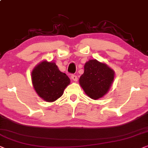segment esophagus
Here are the masks:
<instances>
[{
  "label": "esophagus",
  "mask_w": 148,
  "mask_h": 148,
  "mask_svg": "<svg viewBox=\"0 0 148 148\" xmlns=\"http://www.w3.org/2000/svg\"><path fill=\"white\" fill-rule=\"evenodd\" d=\"M71 78H72L74 81H77L78 80V77L76 75H74V74H72V76H71Z\"/></svg>",
  "instance_id": "obj_1"
}]
</instances>
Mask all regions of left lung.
Masks as SVG:
<instances>
[{"instance_id": "1", "label": "left lung", "mask_w": 148, "mask_h": 148, "mask_svg": "<svg viewBox=\"0 0 148 148\" xmlns=\"http://www.w3.org/2000/svg\"><path fill=\"white\" fill-rule=\"evenodd\" d=\"M83 74L79 82L88 97L97 99L110 89L114 78V72L106 64L91 60L84 65Z\"/></svg>"}]
</instances>
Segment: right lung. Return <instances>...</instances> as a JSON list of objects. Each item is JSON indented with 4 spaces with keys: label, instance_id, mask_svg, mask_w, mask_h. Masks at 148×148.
<instances>
[{
    "label": "right lung",
    "instance_id": "add662e5",
    "mask_svg": "<svg viewBox=\"0 0 148 148\" xmlns=\"http://www.w3.org/2000/svg\"><path fill=\"white\" fill-rule=\"evenodd\" d=\"M32 80L37 94L48 102L60 98L70 82L68 76L60 72L56 63L46 61L41 62L33 70Z\"/></svg>",
    "mask_w": 148,
    "mask_h": 148
}]
</instances>
